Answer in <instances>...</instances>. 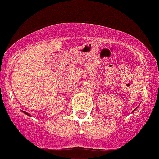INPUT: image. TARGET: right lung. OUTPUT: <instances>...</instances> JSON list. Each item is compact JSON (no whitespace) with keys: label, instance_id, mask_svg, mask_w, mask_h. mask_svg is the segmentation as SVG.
<instances>
[{"label":"right lung","instance_id":"right-lung-1","mask_svg":"<svg viewBox=\"0 0 159 159\" xmlns=\"http://www.w3.org/2000/svg\"><path fill=\"white\" fill-rule=\"evenodd\" d=\"M23 113L25 114H27V115H28V116H31V115H30V114H28V113H27V112H25V111H23Z\"/></svg>","mask_w":159,"mask_h":159}]
</instances>
